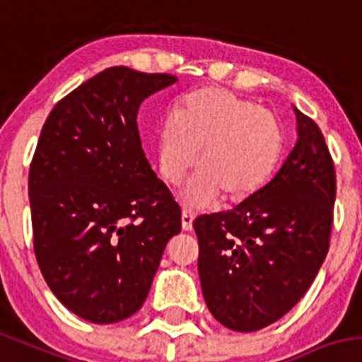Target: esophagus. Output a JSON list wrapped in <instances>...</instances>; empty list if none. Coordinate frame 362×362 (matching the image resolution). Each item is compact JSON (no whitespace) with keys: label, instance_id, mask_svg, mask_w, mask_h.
Listing matches in <instances>:
<instances>
[{"label":"esophagus","instance_id":"34e87169","mask_svg":"<svg viewBox=\"0 0 362 362\" xmlns=\"http://www.w3.org/2000/svg\"><path fill=\"white\" fill-rule=\"evenodd\" d=\"M194 218H195L194 211L188 210V208H183V214H181V224H183V230L185 231H190L192 230Z\"/></svg>","mask_w":362,"mask_h":362}]
</instances>
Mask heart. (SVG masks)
<instances>
[{"mask_svg":"<svg viewBox=\"0 0 362 362\" xmlns=\"http://www.w3.org/2000/svg\"><path fill=\"white\" fill-rule=\"evenodd\" d=\"M276 118L226 89H201L185 98L177 116L159 131L158 161L165 181L177 185L195 167L187 187L194 204H206L222 194L242 201L260 190L281 154Z\"/></svg>","mask_w":362,"mask_h":362,"instance_id":"obj_1","label":"heart"}]
</instances>
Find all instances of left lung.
I'll use <instances>...</instances> for the list:
<instances>
[{"mask_svg":"<svg viewBox=\"0 0 362 362\" xmlns=\"http://www.w3.org/2000/svg\"><path fill=\"white\" fill-rule=\"evenodd\" d=\"M269 183L228 211L199 215L197 269L215 320L237 332L274 323L303 298L330 246L336 168L316 122Z\"/></svg>","mask_w":362,"mask_h":362,"instance_id":"8db88e82","label":"left lung"}]
</instances>
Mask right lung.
Wrapping results in <instances>:
<instances>
[{
	"label": "right lung",
	"instance_id": "1",
	"mask_svg": "<svg viewBox=\"0 0 362 362\" xmlns=\"http://www.w3.org/2000/svg\"><path fill=\"white\" fill-rule=\"evenodd\" d=\"M168 73L104 69L55 104L30 163L34 251L66 309L97 325L144 305L181 208L152 172L138 109Z\"/></svg>",
	"mask_w": 362,
	"mask_h": 362
}]
</instances>
